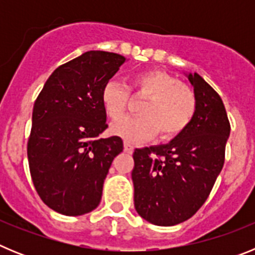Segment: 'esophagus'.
<instances>
[{"label": "esophagus", "instance_id": "obj_1", "mask_svg": "<svg viewBox=\"0 0 255 255\" xmlns=\"http://www.w3.org/2000/svg\"><path fill=\"white\" fill-rule=\"evenodd\" d=\"M124 149H125L126 153H132V150H134V145L130 144L129 141H125V143H124Z\"/></svg>", "mask_w": 255, "mask_h": 255}]
</instances>
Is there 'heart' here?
I'll return each mask as SVG.
<instances>
[{
	"mask_svg": "<svg viewBox=\"0 0 255 255\" xmlns=\"http://www.w3.org/2000/svg\"><path fill=\"white\" fill-rule=\"evenodd\" d=\"M130 89L148 96V100L139 108L140 116L124 117L111 125L112 134L124 140H143L152 138L157 131L161 139L175 138L188 128L194 117L197 100L193 91L164 71L150 70L135 75ZM129 97L125 84L110 80L101 93L106 115L112 120L123 117Z\"/></svg>",
	"mask_w": 255,
	"mask_h": 255,
	"instance_id": "heart-1",
	"label": "heart"
}]
</instances>
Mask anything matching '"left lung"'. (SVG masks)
<instances>
[{
	"mask_svg": "<svg viewBox=\"0 0 255 255\" xmlns=\"http://www.w3.org/2000/svg\"><path fill=\"white\" fill-rule=\"evenodd\" d=\"M197 110L185 130L167 144L134 150V206L157 226H173L197 213L224 167L230 136L226 110L199 74H188Z\"/></svg>",
	"mask_w": 255,
	"mask_h": 255,
	"instance_id": "1",
	"label": "left lung"
}]
</instances>
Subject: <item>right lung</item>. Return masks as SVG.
I'll use <instances>...</instances> for the list:
<instances>
[{
  "instance_id": "right-lung-1",
  "label": "right lung",
  "mask_w": 255,
  "mask_h": 255,
  "mask_svg": "<svg viewBox=\"0 0 255 255\" xmlns=\"http://www.w3.org/2000/svg\"><path fill=\"white\" fill-rule=\"evenodd\" d=\"M126 58L89 51L61 65L47 79L33 108L28 140L29 168L44 204L65 216L98 207L119 136L98 138L108 125L102 89Z\"/></svg>"
}]
</instances>
